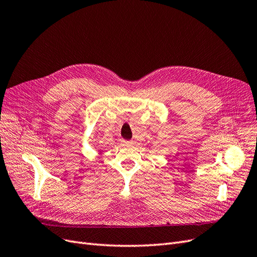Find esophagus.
Wrapping results in <instances>:
<instances>
[{"label": "esophagus", "instance_id": "esophagus-1", "mask_svg": "<svg viewBox=\"0 0 257 257\" xmlns=\"http://www.w3.org/2000/svg\"><path fill=\"white\" fill-rule=\"evenodd\" d=\"M122 143H123V145H125V146H130V145H132V142H130V141H123Z\"/></svg>", "mask_w": 257, "mask_h": 257}]
</instances>
